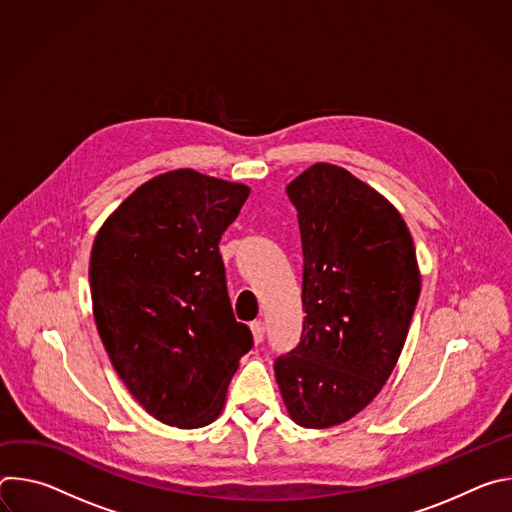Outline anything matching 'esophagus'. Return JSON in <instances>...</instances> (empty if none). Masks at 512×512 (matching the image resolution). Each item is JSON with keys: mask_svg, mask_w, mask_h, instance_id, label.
Wrapping results in <instances>:
<instances>
[{"mask_svg": "<svg viewBox=\"0 0 512 512\" xmlns=\"http://www.w3.org/2000/svg\"><path fill=\"white\" fill-rule=\"evenodd\" d=\"M251 332H253V340H255V344H259V342L263 340V336H265V324H263L261 320L251 322Z\"/></svg>", "mask_w": 512, "mask_h": 512, "instance_id": "34e87169", "label": "esophagus"}]
</instances>
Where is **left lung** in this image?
Instances as JSON below:
<instances>
[{"instance_id":"left-lung-1","label":"left lung","mask_w":512,"mask_h":512,"mask_svg":"<svg viewBox=\"0 0 512 512\" xmlns=\"http://www.w3.org/2000/svg\"><path fill=\"white\" fill-rule=\"evenodd\" d=\"M285 192L302 233L306 318L275 379L289 417L324 429L362 411L391 377L421 275L399 210L348 170L314 164Z\"/></svg>"}]
</instances>
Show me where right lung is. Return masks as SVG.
<instances>
[{"label":"right lung","mask_w":512,"mask_h":512,"mask_svg":"<svg viewBox=\"0 0 512 512\" xmlns=\"http://www.w3.org/2000/svg\"><path fill=\"white\" fill-rule=\"evenodd\" d=\"M249 186L174 170L141 184L99 229L89 265L93 316L113 369L166 425L221 415L253 346L235 320L218 253Z\"/></svg>","instance_id":"right-lung-1"}]
</instances>
